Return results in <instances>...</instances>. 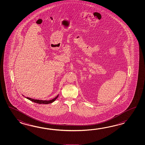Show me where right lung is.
<instances>
[{
  "mask_svg": "<svg viewBox=\"0 0 145 145\" xmlns=\"http://www.w3.org/2000/svg\"><path fill=\"white\" fill-rule=\"evenodd\" d=\"M59 97V95L57 96L54 99H52L51 100H49V101H43V100H38V99H31L29 97H26V99H28L30 100L31 101L34 102V103H36L37 104H50V103H52L53 102H54L56 101V99Z\"/></svg>",
  "mask_w": 145,
  "mask_h": 145,
  "instance_id": "add662e5",
  "label": "right lung"
}]
</instances>
